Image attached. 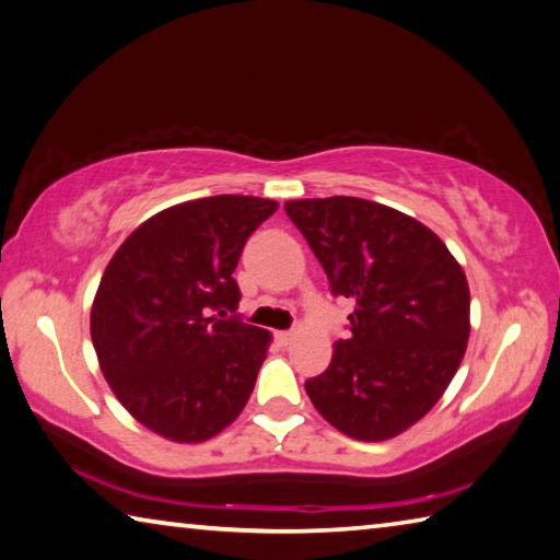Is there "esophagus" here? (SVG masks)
<instances>
[{
  "mask_svg": "<svg viewBox=\"0 0 560 560\" xmlns=\"http://www.w3.org/2000/svg\"><path fill=\"white\" fill-rule=\"evenodd\" d=\"M293 338H296V332H293V330H281V332H277V340L283 342V345H289Z\"/></svg>",
  "mask_w": 560,
  "mask_h": 560,
  "instance_id": "obj_1",
  "label": "esophagus"
}]
</instances>
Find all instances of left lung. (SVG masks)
I'll use <instances>...</instances> for the list:
<instances>
[{
	"mask_svg": "<svg viewBox=\"0 0 560 560\" xmlns=\"http://www.w3.org/2000/svg\"><path fill=\"white\" fill-rule=\"evenodd\" d=\"M287 215L354 301L350 338L306 382L325 421L358 441H386L441 399L470 335V289L443 240L380 202L332 196L289 200Z\"/></svg>",
	"mask_w": 560,
	"mask_h": 560,
	"instance_id": "obj_1",
	"label": "left lung"
}]
</instances>
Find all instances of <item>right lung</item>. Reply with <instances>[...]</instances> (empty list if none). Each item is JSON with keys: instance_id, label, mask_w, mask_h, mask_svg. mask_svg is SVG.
<instances>
[{"instance_id": "right-lung-1", "label": "right lung", "mask_w": 560, "mask_h": 560, "mask_svg": "<svg viewBox=\"0 0 560 560\" xmlns=\"http://www.w3.org/2000/svg\"><path fill=\"white\" fill-rule=\"evenodd\" d=\"M277 208L254 196L180 202L109 259L90 335L112 392L149 431L200 443L245 409L271 335L225 311H237L232 271L245 242Z\"/></svg>"}]
</instances>
